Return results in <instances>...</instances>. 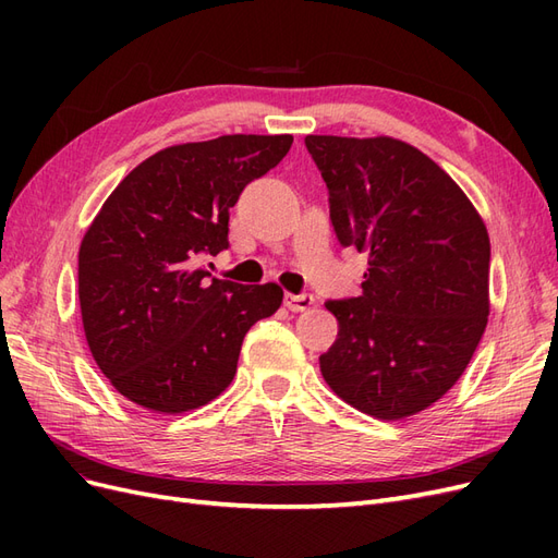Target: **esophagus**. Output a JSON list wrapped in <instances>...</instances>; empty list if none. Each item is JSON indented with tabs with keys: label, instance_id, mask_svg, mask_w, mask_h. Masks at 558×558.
Here are the masks:
<instances>
[{
	"label": "esophagus",
	"instance_id": "34e87169",
	"mask_svg": "<svg viewBox=\"0 0 558 558\" xmlns=\"http://www.w3.org/2000/svg\"><path fill=\"white\" fill-rule=\"evenodd\" d=\"M283 305L289 307L291 312H305V310H310L314 305V295H310V293H300V295L286 293L283 295Z\"/></svg>",
	"mask_w": 558,
	"mask_h": 558
}]
</instances>
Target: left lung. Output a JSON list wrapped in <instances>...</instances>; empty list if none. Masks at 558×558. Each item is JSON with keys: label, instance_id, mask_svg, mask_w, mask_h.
I'll return each mask as SVG.
<instances>
[{"label": "left lung", "instance_id": "1", "mask_svg": "<svg viewBox=\"0 0 558 558\" xmlns=\"http://www.w3.org/2000/svg\"><path fill=\"white\" fill-rule=\"evenodd\" d=\"M342 246L367 253L359 298L328 300L340 330L320 375L351 408L398 421L459 381L488 318L492 244L440 165L393 137L310 134Z\"/></svg>", "mask_w": 558, "mask_h": 558}]
</instances>
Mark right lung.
Instances as JSON below:
<instances>
[{"label":"right lung","mask_w":558,"mask_h":558,"mask_svg":"<svg viewBox=\"0 0 558 558\" xmlns=\"http://www.w3.org/2000/svg\"><path fill=\"white\" fill-rule=\"evenodd\" d=\"M291 134H223L162 148L116 185L78 248V302L95 363L128 400L181 414L221 396L277 283L216 279L246 183L289 154Z\"/></svg>","instance_id":"add662e5"}]
</instances>
